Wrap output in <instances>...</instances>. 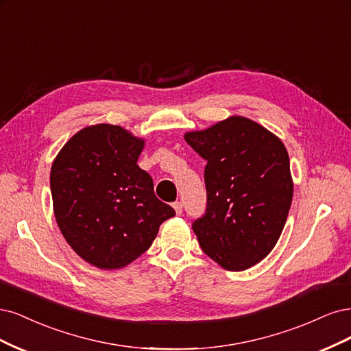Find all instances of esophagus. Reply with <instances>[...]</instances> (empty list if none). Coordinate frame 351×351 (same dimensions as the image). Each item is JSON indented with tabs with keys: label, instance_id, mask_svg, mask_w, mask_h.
Instances as JSON below:
<instances>
[{
	"label": "esophagus",
	"instance_id": "esophagus-1",
	"mask_svg": "<svg viewBox=\"0 0 351 351\" xmlns=\"http://www.w3.org/2000/svg\"><path fill=\"white\" fill-rule=\"evenodd\" d=\"M173 208H175V211H176L178 216H180V214H182V208H184L182 202H180V201H176V202H173Z\"/></svg>",
	"mask_w": 351,
	"mask_h": 351
}]
</instances>
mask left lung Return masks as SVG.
<instances>
[{
	"label": "left lung",
	"mask_w": 351,
	"mask_h": 351,
	"mask_svg": "<svg viewBox=\"0 0 351 351\" xmlns=\"http://www.w3.org/2000/svg\"><path fill=\"white\" fill-rule=\"evenodd\" d=\"M185 141L207 162V208L192 221L202 251L229 271L258 264L273 251L291 206L285 144L243 117L188 132Z\"/></svg>",
	"instance_id": "obj_1"
}]
</instances>
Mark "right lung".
Returning a JSON list of instances; mask_svg holds the SVG:
<instances>
[{
  "label": "right lung",
  "mask_w": 351,
  "mask_h": 351,
  "mask_svg": "<svg viewBox=\"0 0 351 351\" xmlns=\"http://www.w3.org/2000/svg\"><path fill=\"white\" fill-rule=\"evenodd\" d=\"M144 141L122 127L78 131L51 169L53 213L65 241L97 268L125 267L152 246L175 210L154 195L137 165Z\"/></svg>",
  "instance_id": "1"
}]
</instances>
